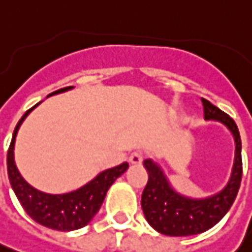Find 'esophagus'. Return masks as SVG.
Instances as JSON below:
<instances>
[{
	"mask_svg": "<svg viewBox=\"0 0 252 252\" xmlns=\"http://www.w3.org/2000/svg\"><path fill=\"white\" fill-rule=\"evenodd\" d=\"M143 160V155L141 152H132L129 156V163L132 164H141Z\"/></svg>",
	"mask_w": 252,
	"mask_h": 252,
	"instance_id": "34e87169",
	"label": "esophagus"
}]
</instances>
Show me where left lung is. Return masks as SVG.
<instances>
[{
    "mask_svg": "<svg viewBox=\"0 0 252 252\" xmlns=\"http://www.w3.org/2000/svg\"><path fill=\"white\" fill-rule=\"evenodd\" d=\"M202 100L206 120L220 121L231 131L236 141V159L229 184L215 195L205 199H191L177 194L164 177L160 167L151 159L143 160L148 171V183L143 189L141 205L146 220L161 234L181 237L199 234L213 227L233 205L243 176L241 139L234 120L224 111Z\"/></svg>",
    "mask_w": 252,
    "mask_h": 252,
    "instance_id": "1",
    "label": "left lung"
}]
</instances>
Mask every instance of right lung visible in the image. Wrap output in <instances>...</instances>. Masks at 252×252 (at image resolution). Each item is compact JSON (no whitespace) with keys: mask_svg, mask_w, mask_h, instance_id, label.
Instances as JSON below:
<instances>
[{"mask_svg":"<svg viewBox=\"0 0 252 252\" xmlns=\"http://www.w3.org/2000/svg\"><path fill=\"white\" fill-rule=\"evenodd\" d=\"M68 89H72V86L58 89L50 93L48 96L65 92ZM36 106L28 110L15 126L12 141H11L8 155H6V169H8L9 183L12 186L15 195L23 206L25 212L34 221L40 223L41 226H46L48 229L60 230V231L81 229L83 226H86L92 220V218L99 212L100 206L104 201V196L107 194V189L116 181V178L120 177L128 169V163L126 161L121 163L120 166L100 173L97 177L93 178L86 186L68 194L51 195V194L37 191L36 188L29 186L23 180L13 160L15 136L18 134V129L23 120Z\"/></svg>","mask_w":252,"mask_h":252,"instance_id":"1","label":"right lung"}]
</instances>
